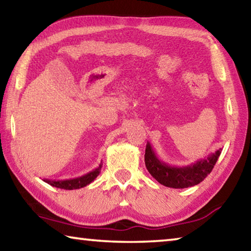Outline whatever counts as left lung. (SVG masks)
Listing matches in <instances>:
<instances>
[{"label":"left lung","mask_w":251,"mask_h":251,"mask_svg":"<svg viewBox=\"0 0 251 251\" xmlns=\"http://www.w3.org/2000/svg\"><path fill=\"white\" fill-rule=\"evenodd\" d=\"M222 150L208 155L206 158L199 159L187 166L177 167L165 164L156 156L150 143H147L145 151V165L151 175L159 184L171 188H187L198 185L209 175L217 163Z\"/></svg>","instance_id":"1"}]
</instances>
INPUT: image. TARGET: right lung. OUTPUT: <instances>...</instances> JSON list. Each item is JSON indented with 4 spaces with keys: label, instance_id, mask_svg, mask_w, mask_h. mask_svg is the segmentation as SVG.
Here are the masks:
<instances>
[{
    "label": "right lung",
    "instance_id": "right-lung-1",
    "mask_svg": "<svg viewBox=\"0 0 251 251\" xmlns=\"http://www.w3.org/2000/svg\"><path fill=\"white\" fill-rule=\"evenodd\" d=\"M103 166V164H100L99 167L93 169L92 172L85 174V175L76 178H71V179H64V180H50V179H43L45 182H48L50 186L56 187V188H62L66 190L72 189H78L90 185L91 182L95 179V178L100 175V168Z\"/></svg>",
    "mask_w": 251,
    "mask_h": 251
}]
</instances>
